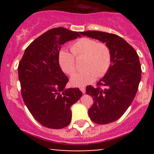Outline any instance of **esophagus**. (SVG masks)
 I'll return each mask as SVG.
<instances>
[{
	"label": "esophagus",
	"mask_w": 154,
	"mask_h": 154,
	"mask_svg": "<svg viewBox=\"0 0 154 154\" xmlns=\"http://www.w3.org/2000/svg\"><path fill=\"white\" fill-rule=\"evenodd\" d=\"M79 89H80V91H82L83 93H85V88L84 86H82V87H80V88H79Z\"/></svg>",
	"instance_id": "obj_1"
}]
</instances>
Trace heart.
Returning <instances> with one entry per match:
<instances>
[{
	"instance_id": "obj_1",
	"label": "heart",
	"mask_w": 154,
	"mask_h": 154,
	"mask_svg": "<svg viewBox=\"0 0 154 154\" xmlns=\"http://www.w3.org/2000/svg\"><path fill=\"white\" fill-rule=\"evenodd\" d=\"M71 52L61 50L59 61L61 68L67 75H72L76 72L75 59L84 57L82 72L72 77L71 83L74 86H84L94 82L96 77H103L110 68L112 55L110 47L103 42L94 39L82 38L70 45Z\"/></svg>"
}]
</instances>
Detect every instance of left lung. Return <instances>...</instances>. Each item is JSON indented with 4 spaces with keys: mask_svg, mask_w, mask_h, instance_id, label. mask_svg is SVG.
<instances>
[{
    "mask_svg": "<svg viewBox=\"0 0 154 154\" xmlns=\"http://www.w3.org/2000/svg\"><path fill=\"white\" fill-rule=\"evenodd\" d=\"M81 35L97 39L110 47L112 61L109 71L97 83L88 85L86 93L93 98L88 115L93 122L109 124L119 119L135 98L141 79V66L135 49L112 33L86 31Z\"/></svg>",
    "mask_w": 154,
    "mask_h": 154,
    "instance_id": "8db88e82",
    "label": "left lung"
}]
</instances>
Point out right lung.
<instances>
[{"label":"right lung","mask_w":154,"mask_h":154,"mask_svg":"<svg viewBox=\"0 0 154 154\" xmlns=\"http://www.w3.org/2000/svg\"><path fill=\"white\" fill-rule=\"evenodd\" d=\"M80 37L63 27L51 29L29 45L19 63V79L24 103L40 125L61 129L69 125L72 105L82 93L65 89L69 79L61 70L59 54L61 45Z\"/></svg>","instance_id":"add662e5"}]
</instances>
